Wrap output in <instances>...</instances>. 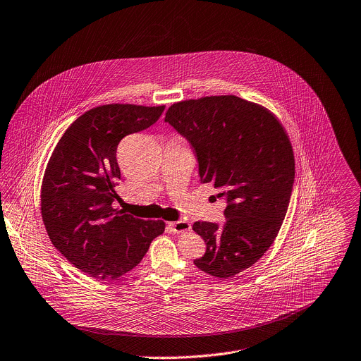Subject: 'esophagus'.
Masks as SVG:
<instances>
[{
  "mask_svg": "<svg viewBox=\"0 0 361 361\" xmlns=\"http://www.w3.org/2000/svg\"><path fill=\"white\" fill-rule=\"evenodd\" d=\"M171 231L173 233H185V231H189L190 230V223L186 221V220H178V221H169L168 223Z\"/></svg>",
  "mask_w": 361,
  "mask_h": 361,
  "instance_id": "obj_1",
  "label": "esophagus"
}]
</instances>
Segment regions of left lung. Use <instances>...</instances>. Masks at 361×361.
I'll use <instances>...</instances> for the list:
<instances>
[{"label":"left lung","instance_id":"1","mask_svg":"<svg viewBox=\"0 0 361 361\" xmlns=\"http://www.w3.org/2000/svg\"><path fill=\"white\" fill-rule=\"evenodd\" d=\"M192 145L202 183L224 197V223L196 221L206 252L203 272L226 279L250 268L274 243L295 179L290 141L265 107L237 96H210L172 104L165 116Z\"/></svg>","mask_w":361,"mask_h":361}]
</instances>
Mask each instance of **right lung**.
I'll return each mask as SVG.
<instances>
[{
  "instance_id": "right-lung-1",
  "label": "right lung",
  "mask_w": 361,
  "mask_h": 361,
  "mask_svg": "<svg viewBox=\"0 0 361 361\" xmlns=\"http://www.w3.org/2000/svg\"><path fill=\"white\" fill-rule=\"evenodd\" d=\"M165 106L106 104L82 114L62 135L48 162L41 212L52 244L80 271L100 279L140 264L162 220H141L114 209L121 179L117 147L158 121Z\"/></svg>"
}]
</instances>
